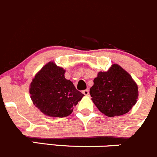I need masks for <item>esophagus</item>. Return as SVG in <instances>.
Returning <instances> with one entry per match:
<instances>
[{"label": "esophagus", "instance_id": "1", "mask_svg": "<svg viewBox=\"0 0 157 157\" xmlns=\"http://www.w3.org/2000/svg\"><path fill=\"white\" fill-rule=\"evenodd\" d=\"M82 93H83L85 95H88V94H89V90H88V89L84 90V91H82Z\"/></svg>", "mask_w": 157, "mask_h": 157}]
</instances>
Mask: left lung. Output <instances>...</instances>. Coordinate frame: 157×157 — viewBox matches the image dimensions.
Wrapping results in <instances>:
<instances>
[{"label":"left lung","instance_id":"1","mask_svg":"<svg viewBox=\"0 0 157 157\" xmlns=\"http://www.w3.org/2000/svg\"><path fill=\"white\" fill-rule=\"evenodd\" d=\"M91 100L108 117L128 113L136 103L138 87L128 72L114 64L107 72H99L90 88Z\"/></svg>","mask_w":157,"mask_h":157}]
</instances>
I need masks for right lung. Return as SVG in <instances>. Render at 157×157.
I'll return each mask as SVG.
<instances>
[{
    "instance_id": "add662e5",
    "label": "right lung",
    "mask_w": 157,
    "mask_h": 157,
    "mask_svg": "<svg viewBox=\"0 0 157 157\" xmlns=\"http://www.w3.org/2000/svg\"><path fill=\"white\" fill-rule=\"evenodd\" d=\"M65 72L63 68L49 62L36 74L29 85L33 105L49 117L69 116L84 96L65 78Z\"/></svg>"
}]
</instances>
